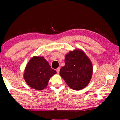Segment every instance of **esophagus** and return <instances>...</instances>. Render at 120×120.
I'll use <instances>...</instances> for the list:
<instances>
[{
  "label": "esophagus",
  "mask_w": 120,
  "mask_h": 120,
  "mask_svg": "<svg viewBox=\"0 0 120 120\" xmlns=\"http://www.w3.org/2000/svg\"><path fill=\"white\" fill-rule=\"evenodd\" d=\"M56 72H57L58 74H59V71H60V68H58L57 69H56Z\"/></svg>",
  "instance_id": "obj_1"
}]
</instances>
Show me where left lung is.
I'll return each instance as SVG.
<instances>
[{"mask_svg": "<svg viewBox=\"0 0 120 120\" xmlns=\"http://www.w3.org/2000/svg\"><path fill=\"white\" fill-rule=\"evenodd\" d=\"M65 65L60 69V75L73 90H79L89 84L92 79V62L83 51H70L65 56Z\"/></svg>", "mask_w": 120, "mask_h": 120, "instance_id": "left-lung-1", "label": "left lung"}]
</instances>
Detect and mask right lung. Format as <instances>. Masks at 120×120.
<instances>
[{
  "label": "right lung",
  "mask_w": 120,
  "mask_h": 120,
  "mask_svg": "<svg viewBox=\"0 0 120 120\" xmlns=\"http://www.w3.org/2000/svg\"><path fill=\"white\" fill-rule=\"evenodd\" d=\"M56 73L44 56H34L26 64L23 77L28 86L42 90L47 87L50 78Z\"/></svg>",
  "instance_id": "right-lung-1"
}]
</instances>
